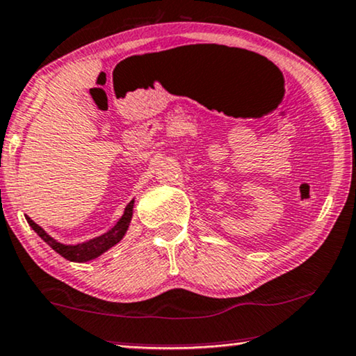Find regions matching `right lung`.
<instances>
[{"mask_svg":"<svg viewBox=\"0 0 356 356\" xmlns=\"http://www.w3.org/2000/svg\"><path fill=\"white\" fill-rule=\"evenodd\" d=\"M131 213H134V200L127 205L123 216L118 220L117 225L113 226L111 231H107L106 234L99 236V238L86 241V243L78 244V245H63V244L56 243L55 239H51L50 236L47 234L39 225H37V222L31 220V218L26 216V220L31 225L32 229H34L35 233L39 234L40 238L55 250V252H58L61 257H65L66 260H71V262H88V260L96 259L102 252H106L107 249H111L112 245H115L118 241L125 236L127 229H129L130 220H131Z\"/></svg>","mask_w":356,"mask_h":356,"instance_id":"right-lung-1","label":"right lung"}]
</instances>
